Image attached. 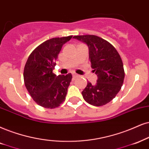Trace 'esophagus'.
<instances>
[{
    "label": "esophagus",
    "mask_w": 149,
    "mask_h": 149,
    "mask_svg": "<svg viewBox=\"0 0 149 149\" xmlns=\"http://www.w3.org/2000/svg\"><path fill=\"white\" fill-rule=\"evenodd\" d=\"M72 76H73V78H78V77H80V76L78 74H76V73H73Z\"/></svg>",
    "instance_id": "34e87169"
}]
</instances>
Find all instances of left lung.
Instances as JSON below:
<instances>
[{"mask_svg":"<svg viewBox=\"0 0 149 149\" xmlns=\"http://www.w3.org/2000/svg\"><path fill=\"white\" fill-rule=\"evenodd\" d=\"M73 38L88 46L91 68L97 76L96 83L88 82L82 91L83 98L93 106L107 104L116 96L123 84L125 71L120 56L111 44L97 36Z\"/></svg>","mask_w":149,"mask_h":149,"instance_id":"1","label":"left lung"}]
</instances>
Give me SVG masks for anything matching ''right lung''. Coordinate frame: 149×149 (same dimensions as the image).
<instances>
[{
    "label": "right lung",
    "mask_w": 149,
    "mask_h": 149,
    "mask_svg": "<svg viewBox=\"0 0 149 149\" xmlns=\"http://www.w3.org/2000/svg\"><path fill=\"white\" fill-rule=\"evenodd\" d=\"M71 38H54L42 42L31 52L24 66L26 88L33 100L44 108H56L65 100L72 75L56 76L53 69L62 47Z\"/></svg>",
    "instance_id": "add662e5"
}]
</instances>
